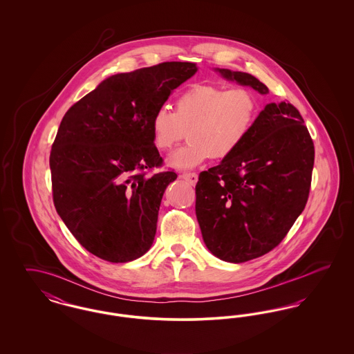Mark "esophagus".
<instances>
[{"label": "esophagus", "mask_w": 354, "mask_h": 354, "mask_svg": "<svg viewBox=\"0 0 354 354\" xmlns=\"http://www.w3.org/2000/svg\"><path fill=\"white\" fill-rule=\"evenodd\" d=\"M185 180H187L189 185H195L198 182V174L196 172H183L180 175Z\"/></svg>", "instance_id": "34e87169"}]
</instances>
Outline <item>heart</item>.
Here are the masks:
<instances>
[{"label": "heart", "mask_w": 354, "mask_h": 354, "mask_svg": "<svg viewBox=\"0 0 354 354\" xmlns=\"http://www.w3.org/2000/svg\"><path fill=\"white\" fill-rule=\"evenodd\" d=\"M259 104L252 91L244 87L225 90L215 84H194L175 102L155 110L151 120L152 142L167 151L187 134L189 142L169 155L174 169H191L207 158L224 159L244 143L257 118Z\"/></svg>", "instance_id": "obj_1"}]
</instances>
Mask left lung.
<instances>
[{
    "label": "left lung",
    "instance_id": "left-lung-1",
    "mask_svg": "<svg viewBox=\"0 0 354 354\" xmlns=\"http://www.w3.org/2000/svg\"><path fill=\"white\" fill-rule=\"evenodd\" d=\"M216 71L270 93L248 73ZM313 163V140L299 110L289 102L268 103L244 143L199 175L195 211L207 248L237 264L277 247L308 202Z\"/></svg>",
    "mask_w": 354,
    "mask_h": 354
}]
</instances>
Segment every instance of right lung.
Instances as JSON below:
<instances>
[{
	"mask_svg": "<svg viewBox=\"0 0 354 354\" xmlns=\"http://www.w3.org/2000/svg\"><path fill=\"white\" fill-rule=\"evenodd\" d=\"M196 71L192 62H163L115 74L65 114L51 146L53 202L88 252L127 263L150 250L163 194L178 178L145 171L163 163L150 120Z\"/></svg>",
	"mask_w": 354,
	"mask_h": 354,
	"instance_id": "right-lung-1",
	"label": "right lung"
}]
</instances>
